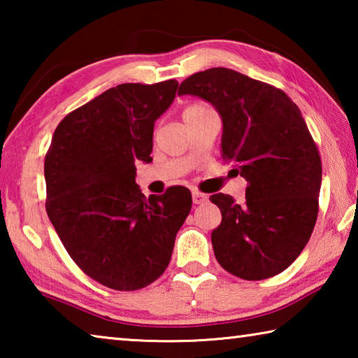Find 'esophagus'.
<instances>
[{
  "label": "esophagus",
  "instance_id": "esophagus-1",
  "mask_svg": "<svg viewBox=\"0 0 358 358\" xmlns=\"http://www.w3.org/2000/svg\"><path fill=\"white\" fill-rule=\"evenodd\" d=\"M192 202L196 205L207 202V196H205V194H202V192H199V191H192Z\"/></svg>",
  "mask_w": 358,
  "mask_h": 358
}]
</instances>
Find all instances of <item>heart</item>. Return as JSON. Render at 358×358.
Masks as SVG:
<instances>
[{"instance_id": "obj_1", "label": "heart", "mask_w": 358, "mask_h": 358, "mask_svg": "<svg viewBox=\"0 0 358 358\" xmlns=\"http://www.w3.org/2000/svg\"><path fill=\"white\" fill-rule=\"evenodd\" d=\"M205 112H208V108L205 106H201V104H194V106H189L186 108V110L183 112V118H191V117H199V115H202Z\"/></svg>"}]
</instances>
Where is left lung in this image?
<instances>
[{"instance_id": "8db88e82", "label": "left lung", "mask_w": 358, "mask_h": 358, "mask_svg": "<svg viewBox=\"0 0 358 358\" xmlns=\"http://www.w3.org/2000/svg\"><path fill=\"white\" fill-rule=\"evenodd\" d=\"M210 102L222 121L221 157L248 181L246 202L217 192L216 260L248 281L281 273L300 256L317 217L322 164L300 108L271 85L227 68L192 74L178 96Z\"/></svg>"}]
</instances>
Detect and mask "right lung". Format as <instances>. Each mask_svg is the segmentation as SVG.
<instances>
[{"mask_svg":"<svg viewBox=\"0 0 358 358\" xmlns=\"http://www.w3.org/2000/svg\"><path fill=\"white\" fill-rule=\"evenodd\" d=\"M177 88V80L108 88L57 126L45 155L47 215L72 260L110 289L137 290L164 273L191 211L185 186L147 199L136 183Z\"/></svg>","mask_w":358,"mask_h":358,"instance_id":"obj_1","label":"right lung"}]
</instances>
